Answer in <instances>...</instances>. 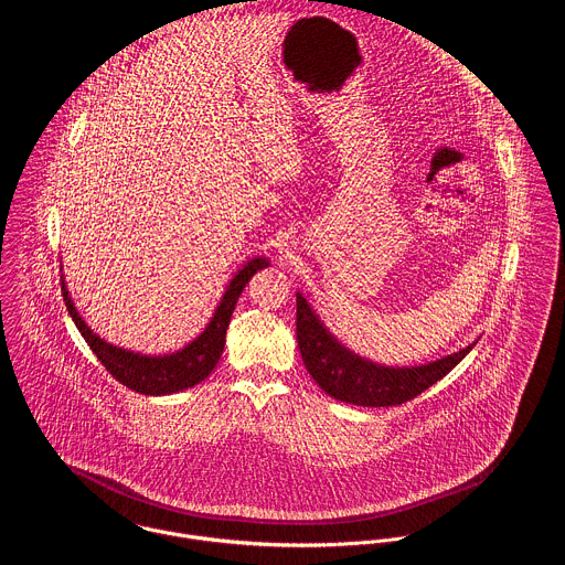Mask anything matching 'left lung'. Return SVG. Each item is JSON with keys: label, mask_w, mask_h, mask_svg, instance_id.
<instances>
[{"label": "left lung", "mask_w": 565, "mask_h": 565, "mask_svg": "<svg viewBox=\"0 0 565 565\" xmlns=\"http://www.w3.org/2000/svg\"><path fill=\"white\" fill-rule=\"evenodd\" d=\"M297 342L305 367L318 387L340 402L356 406L404 404L433 387L476 347L473 342L424 365H381L344 347L324 327L301 292H297Z\"/></svg>", "instance_id": "obj_1"}]
</instances>
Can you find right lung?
<instances>
[{"mask_svg":"<svg viewBox=\"0 0 565 565\" xmlns=\"http://www.w3.org/2000/svg\"><path fill=\"white\" fill-rule=\"evenodd\" d=\"M268 264H270L268 258H262V256L243 264V268H238V273L230 279L206 329L193 342L170 354H141V352L105 342L79 316L77 307L68 295L64 275H62V297L73 322L84 335L87 347L92 348V352L98 356V361L107 367V372L118 383L143 395H170V393L195 387L215 370L225 347V331L230 327V318L236 301L243 288L249 284V279Z\"/></svg>","mask_w":565,"mask_h":565,"instance_id":"obj_1","label":"right lung"}]
</instances>
